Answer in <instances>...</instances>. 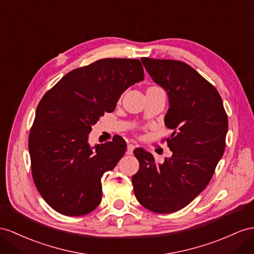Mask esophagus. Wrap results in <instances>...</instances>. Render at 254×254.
<instances>
[{"label":"esophagus","instance_id":"34e87169","mask_svg":"<svg viewBox=\"0 0 254 254\" xmlns=\"http://www.w3.org/2000/svg\"><path fill=\"white\" fill-rule=\"evenodd\" d=\"M134 149H135V146L133 144H128L127 145V152L128 153H132Z\"/></svg>","mask_w":254,"mask_h":254}]
</instances>
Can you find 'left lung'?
Instances as JSON below:
<instances>
[{"instance_id": "1", "label": "left lung", "mask_w": 254, "mask_h": 254, "mask_svg": "<svg viewBox=\"0 0 254 254\" xmlns=\"http://www.w3.org/2000/svg\"><path fill=\"white\" fill-rule=\"evenodd\" d=\"M152 80L168 95L166 139L173 155L157 163L145 149L134 150L139 170L132 177L134 194L147 209L172 213L197 196L209 184L225 149L229 127L217 89L185 62L141 58Z\"/></svg>"}]
</instances>
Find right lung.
Segmentation results:
<instances>
[{
  "instance_id": "1",
  "label": "right lung",
  "mask_w": 254,
  "mask_h": 254,
  "mask_svg": "<svg viewBox=\"0 0 254 254\" xmlns=\"http://www.w3.org/2000/svg\"><path fill=\"white\" fill-rule=\"evenodd\" d=\"M141 80L139 60L107 58L70 70L43 96L29 136L31 170L37 191L56 211L77 217L100 205L101 179L126 153L127 142L116 135L91 147L89 133Z\"/></svg>"
}]
</instances>
